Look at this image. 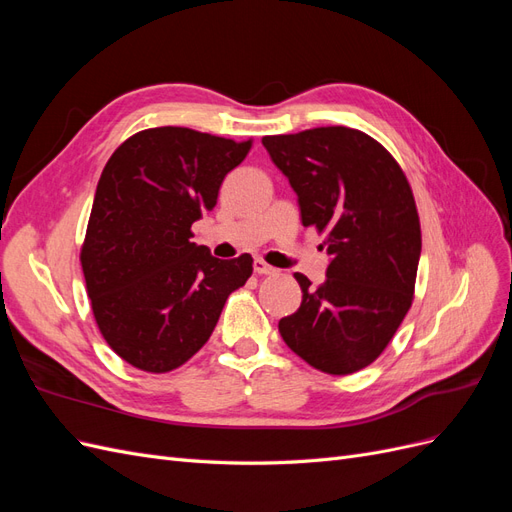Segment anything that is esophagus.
Listing matches in <instances>:
<instances>
[{"instance_id":"1","label":"esophagus","mask_w":512,"mask_h":512,"mask_svg":"<svg viewBox=\"0 0 512 512\" xmlns=\"http://www.w3.org/2000/svg\"><path fill=\"white\" fill-rule=\"evenodd\" d=\"M254 271H256L258 275H271V273H275V269H273L271 265H267V262L262 260V258H256V260H254Z\"/></svg>"}]
</instances>
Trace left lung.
I'll return each mask as SVG.
<instances>
[{"label": "left lung", "mask_w": 512, "mask_h": 512, "mask_svg": "<svg viewBox=\"0 0 512 512\" xmlns=\"http://www.w3.org/2000/svg\"><path fill=\"white\" fill-rule=\"evenodd\" d=\"M297 192L303 226L331 256L318 288L294 273L301 307L280 320L292 352L333 376L354 374L389 346L412 305L421 224L404 170L378 141L344 126L265 136Z\"/></svg>", "instance_id": "1"}]
</instances>
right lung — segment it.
Wrapping results in <instances>:
<instances>
[{
	"label": "right lung",
	"mask_w": 512,
	"mask_h": 512,
	"mask_svg": "<svg viewBox=\"0 0 512 512\" xmlns=\"http://www.w3.org/2000/svg\"><path fill=\"white\" fill-rule=\"evenodd\" d=\"M250 147L164 126L130 136L106 162L81 265L98 329L126 363L164 374L192 359L252 275L250 254L220 260L190 241Z\"/></svg>",
	"instance_id": "obj_1"
}]
</instances>
